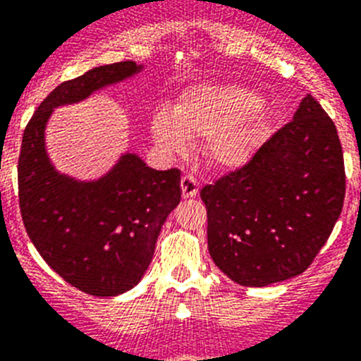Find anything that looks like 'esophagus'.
Listing matches in <instances>:
<instances>
[{
    "mask_svg": "<svg viewBox=\"0 0 361 361\" xmlns=\"http://www.w3.org/2000/svg\"><path fill=\"white\" fill-rule=\"evenodd\" d=\"M200 190V183L196 181V178L190 176V174H185L181 178V194H183V198H194Z\"/></svg>",
    "mask_w": 361,
    "mask_h": 361,
    "instance_id": "esophagus-1",
    "label": "esophagus"
}]
</instances>
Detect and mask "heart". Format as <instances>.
I'll return each instance as SVG.
<instances>
[{
    "instance_id": "obj_1",
    "label": "heart",
    "mask_w": 361,
    "mask_h": 361,
    "mask_svg": "<svg viewBox=\"0 0 361 361\" xmlns=\"http://www.w3.org/2000/svg\"><path fill=\"white\" fill-rule=\"evenodd\" d=\"M262 98L238 85H198L174 106V114L158 111L150 133L165 152L178 154L189 140H205L207 159L218 169L245 165L262 145L267 121L258 111Z\"/></svg>"
}]
</instances>
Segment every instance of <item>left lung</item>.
Listing matches in <instances>:
<instances>
[{"label": "left lung", "instance_id": "1", "mask_svg": "<svg viewBox=\"0 0 361 361\" xmlns=\"http://www.w3.org/2000/svg\"><path fill=\"white\" fill-rule=\"evenodd\" d=\"M200 194L209 252L231 280L265 287L302 274L343 209L345 167L336 127L307 94L293 121L249 163Z\"/></svg>", "mask_w": 361, "mask_h": 361}]
</instances>
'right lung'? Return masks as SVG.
I'll list each match as a JSON object with an SVG mask.
<instances>
[{"label":"right lung","instance_id":"add662e5","mask_svg":"<svg viewBox=\"0 0 361 361\" xmlns=\"http://www.w3.org/2000/svg\"><path fill=\"white\" fill-rule=\"evenodd\" d=\"M142 68L120 61L63 81L37 106L21 142L18 189L27 234L52 271L90 296H118L140 283L161 225L181 200L180 171H156L127 152L99 180L78 181L50 163L47 121L56 106L81 102Z\"/></svg>","mask_w":361,"mask_h":361}]
</instances>
